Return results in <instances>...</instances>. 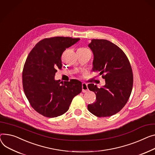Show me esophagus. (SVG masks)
<instances>
[{
  "mask_svg": "<svg viewBox=\"0 0 155 155\" xmlns=\"http://www.w3.org/2000/svg\"><path fill=\"white\" fill-rule=\"evenodd\" d=\"M87 91H88V85L85 83H83L82 84V92H87Z\"/></svg>",
  "mask_w": 155,
  "mask_h": 155,
  "instance_id": "1",
  "label": "esophagus"
}]
</instances>
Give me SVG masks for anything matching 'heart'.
Returning a JSON list of instances; mask_svg holds the SVG:
<instances>
[{"label":"heart","instance_id":"heart-1","mask_svg":"<svg viewBox=\"0 0 155 155\" xmlns=\"http://www.w3.org/2000/svg\"><path fill=\"white\" fill-rule=\"evenodd\" d=\"M80 49H87V48H80Z\"/></svg>","mask_w":155,"mask_h":155}]
</instances>
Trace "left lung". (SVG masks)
<instances>
[{
    "label": "left lung",
    "instance_id": "obj_1",
    "mask_svg": "<svg viewBox=\"0 0 155 155\" xmlns=\"http://www.w3.org/2000/svg\"><path fill=\"white\" fill-rule=\"evenodd\" d=\"M88 47L94 54L92 71L100 72L105 85L101 88L88 85L96 94V101L88 105V110L98 117H110L124 107L130 98L133 84L131 67L123 50L108 40L92 39Z\"/></svg>",
    "mask_w": 155,
    "mask_h": 155
}]
</instances>
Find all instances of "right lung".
Listing matches in <instances>:
<instances>
[{"instance_id":"obj_1","label":"right lung","mask_w":155,"mask_h":155,"mask_svg":"<svg viewBox=\"0 0 155 155\" xmlns=\"http://www.w3.org/2000/svg\"><path fill=\"white\" fill-rule=\"evenodd\" d=\"M80 38L55 37L40 40L29 53L22 72L24 93L32 107L40 114L54 118L64 114L73 98L82 90L81 82L55 80L61 69V56Z\"/></svg>"}]
</instances>
